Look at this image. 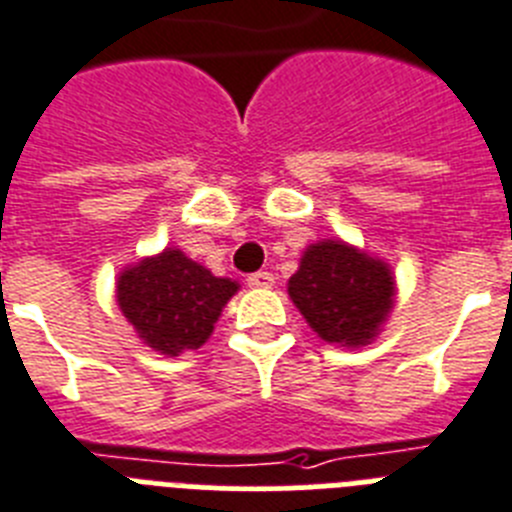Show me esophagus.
<instances>
[{"label": "esophagus", "mask_w": 512, "mask_h": 512, "mask_svg": "<svg viewBox=\"0 0 512 512\" xmlns=\"http://www.w3.org/2000/svg\"><path fill=\"white\" fill-rule=\"evenodd\" d=\"M247 283H250L252 288H270L275 283V278L268 270H260V273H252L250 278H247Z\"/></svg>", "instance_id": "1"}]
</instances>
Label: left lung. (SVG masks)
<instances>
[{
  "label": "left lung",
  "instance_id": "1",
  "mask_svg": "<svg viewBox=\"0 0 512 512\" xmlns=\"http://www.w3.org/2000/svg\"><path fill=\"white\" fill-rule=\"evenodd\" d=\"M394 275L384 260L340 239L309 244L288 296L324 342L363 348L394 309Z\"/></svg>",
  "mask_w": 512,
  "mask_h": 512
}]
</instances>
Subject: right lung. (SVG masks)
Instances as JSON below:
<instances>
[{
  "mask_svg": "<svg viewBox=\"0 0 512 512\" xmlns=\"http://www.w3.org/2000/svg\"><path fill=\"white\" fill-rule=\"evenodd\" d=\"M237 291V281L216 278L175 247L128 265L115 283V299L136 335L170 358L201 348Z\"/></svg>",
  "mask_w": 512,
  "mask_h": 512,
  "instance_id": "obj_1",
  "label": "right lung"
}]
</instances>
